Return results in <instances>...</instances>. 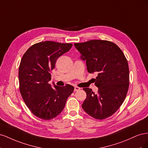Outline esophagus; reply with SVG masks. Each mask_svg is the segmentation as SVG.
Wrapping results in <instances>:
<instances>
[{"label":"esophagus","mask_w":148,"mask_h":148,"mask_svg":"<svg viewBox=\"0 0 148 148\" xmlns=\"http://www.w3.org/2000/svg\"><path fill=\"white\" fill-rule=\"evenodd\" d=\"M80 89V88H79V87H78V86H75V88H74V91H79Z\"/></svg>","instance_id":"esophagus-1"}]
</instances>
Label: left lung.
I'll use <instances>...</instances> for the list:
<instances>
[{
  "label": "left lung",
  "instance_id": "obj_1",
  "mask_svg": "<svg viewBox=\"0 0 148 148\" xmlns=\"http://www.w3.org/2000/svg\"><path fill=\"white\" fill-rule=\"evenodd\" d=\"M75 48L86 61L89 73L97 74V92L84 88L86 98L82 108L92 117L103 120L112 115L122 104L129 86V68L122 50L105 40H91L75 43Z\"/></svg>",
  "mask_w": 148,
  "mask_h": 148
}]
</instances>
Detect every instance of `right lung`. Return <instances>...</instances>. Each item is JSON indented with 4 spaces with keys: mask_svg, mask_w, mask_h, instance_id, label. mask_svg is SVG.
Wrapping results in <instances>:
<instances>
[{
    "mask_svg": "<svg viewBox=\"0 0 148 148\" xmlns=\"http://www.w3.org/2000/svg\"><path fill=\"white\" fill-rule=\"evenodd\" d=\"M72 47L70 43L44 41L31 46L21 60L18 71L20 91L25 104L34 115L44 119L56 117L64 109L67 98L74 90L49 84L51 71L56 60Z\"/></svg>",
    "mask_w": 148,
    "mask_h": 148,
    "instance_id": "obj_1",
    "label": "right lung"
}]
</instances>
